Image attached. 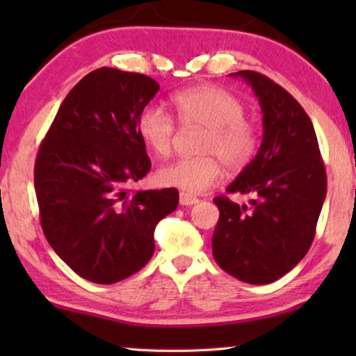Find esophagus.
I'll return each mask as SVG.
<instances>
[{
	"instance_id": "obj_1",
	"label": "esophagus",
	"mask_w": 356,
	"mask_h": 356,
	"mask_svg": "<svg viewBox=\"0 0 356 356\" xmlns=\"http://www.w3.org/2000/svg\"><path fill=\"white\" fill-rule=\"evenodd\" d=\"M196 202H199V199L196 196H193V194L179 193V204H181V206H193V204Z\"/></svg>"
}]
</instances>
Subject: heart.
Instances as JSON below:
<instances>
[{"mask_svg": "<svg viewBox=\"0 0 356 356\" xmlns=\"http://www.w3.org/2000/svg\"><path fill=\"white\" fill-rule=\"evenodd\" d=\"M172 104L183 126L206 129L199 145V154L204 155L160 167V184L186 193H202L222 177V162L232 172H240L256 157L259 133L256 124L245 118V104L232 92L217 86L191 87L177 92ZM136 128L140 140L155 155L170 154L175 121L162 106L147 105L140 110Z\"/></svg>", "mask_w": 356, "mask_h": 356, "instance_id": "heart-1", "label": "heart"}]
</instances>
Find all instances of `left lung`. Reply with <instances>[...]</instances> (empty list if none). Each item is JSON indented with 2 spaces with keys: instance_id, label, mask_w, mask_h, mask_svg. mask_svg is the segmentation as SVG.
<instances>
[{
  "instance_id": "left-lung-1",
  "label": "left lung",
  "mask_w": 356,
  "mask_h": 356,
  "mask_svg": "<svg viewBox=\"0 0 356 356\" xmlns=\"http://www.w3.org/2000/svg\"><path fill=\"white\" fill-rule=\"evenodd\" d=\"M262 110L261 147L227 193L250 194V206L225 196L212 236L213 259L246 284L284 277L308 252L327 193L313 123L284 87L254 71H238Z\"/></svg>"
}]
</instances>
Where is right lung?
<instances>
[{
    "instance_id": "right-lung-1",
    "label": "right lung",
    "mask_w": 356,
    "mask_h": 356,
    "mask_svg": "<svg viewBox=\"0 0 356 356\" xmlns=\"http://www.w3.org/2000/svg\"><path fill=\"white\" fill-rule=\"evenodd\" d=\"M152 77L100 67L66 95L38 149L33 184L42 230L82 279L116 284L154 254V230L178 207L175 188L128 194L150 170L138 134Z\"/></svg>"
}]
</instances>
